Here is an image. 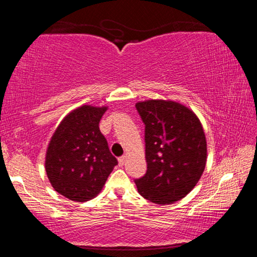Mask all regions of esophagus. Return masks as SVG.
<instances>
[{"label": "esophagus", "instance_id": "1", "mask_svg": "<svg viewBox=\"0 0 257 257\" xmlns=\"http://www.w3.org/2000/svg\"><path fill=\"white\" fill-rule=\"evenodd\" d=\"M118 161H119V165H120V167H123L124 163H125V161H127V156H125V155L121 156V158L118 159Z\"/></svg>", "mask_w": 257, "mask_h": 257}]
</instances>
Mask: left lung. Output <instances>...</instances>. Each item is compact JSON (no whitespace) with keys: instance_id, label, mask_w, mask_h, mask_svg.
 Returning <instances> with one entry per match:
<instances>
[{"instance_id":"8db88e82","label":"left lung","mask_w":257,"mask_h":257,"mask_svg":"<svg viewBox=\"0 0 257 257\" xmlns=\"http://www.w3.org/2000/svg\"><path fill=\"white\" fill-rule=\"evenodd\" d=\"M136 107L145 123L147 171L135 180L147 201L165 205L188 195L204 172L207 144L198 116L171 99H147Z\"/></svg>"}]
</instances>
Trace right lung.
<instances>
[{
    "label": "right lung",
    "mask_w": 257,
    "mask_h": 257,
    "mask_svg": "<svg viewBox=\"0 0 257 257\" xmlns=\"http://www.w3.org/2000/svg\"><path fill=\"white\" fill-rule=\"evenodd\" d=\"M106 110L87 104L69 112L47 145V178L54 190L70 201L96 197L118 164L98 127Z\"/></svg>",
    "instance_id": "1"
}]
</instances>
